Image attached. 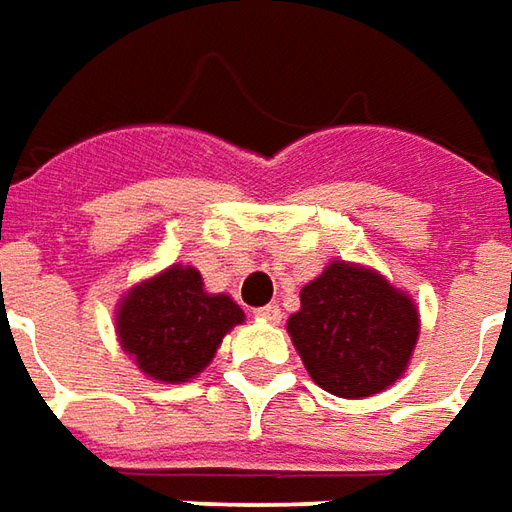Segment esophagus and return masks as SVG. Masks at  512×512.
<instances>
[{"mask_svg": "<svg viewBox=\"0 0 512 512\" xmlns=\"http://www.w3.org/2000/svg\"><path fill=\"white\" fill-rule=\"evenodd\" d=\"M257 319H263V322H269V325H280L283 311H280V305H266V308L257 311Z\"/></svg>", "mask_w": 512, "mask_h": 512, "instance_id": "esophagus-1", "label": "esophagus"}]
</instances>
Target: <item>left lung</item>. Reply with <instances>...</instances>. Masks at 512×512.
I'll list each match as a JSON object with an SVG mask.
<instances>
[{"label": "left lung", "mask_w": 512, "mask_h": 512, "mask_svg": "<svg viewBox=\"0 0 512 512\" xmlns=\"http://www.w3.org/2000/svg\"><path fill=\"white\" fill-rule=\"evenodd\" d=\"M314 384L336 398H370L409 367L420 336V314L409 291L381 271L330 260L302 285L300 311L285 322Z\"/></svg>", "instance_id": "obj_1"}]
</instances>
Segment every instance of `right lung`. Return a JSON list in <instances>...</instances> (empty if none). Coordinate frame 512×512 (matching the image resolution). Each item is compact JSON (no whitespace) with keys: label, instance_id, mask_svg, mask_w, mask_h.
I'll return each mask as SVG.
<instances>
[{"label":"right lung","instance_id":"right-lung-1","mask_svg":"<svg viewBox=\"0 0 512 512\" xmlns=\"http://www.w3.org/2000/svg\"><path fill=\"white\" fill-rule=\"evenodd\" d=\"M246 314L229 294H210L201 271L173 263L125 291L117 302V342L142 375L184 384L207 370L229 330Z\"/></svg>","mask_w":512,"mask_h":512}]
</instances>
